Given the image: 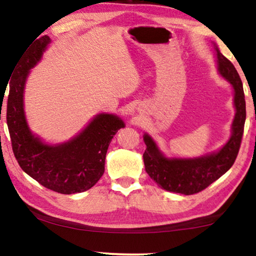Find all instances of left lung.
Wrapping results in <instances>:
<instances>
[{
	"label": "left lung",
	"instance_id": "1",
	"mask_svg": "<svg viewBox=\"0 0 256 256\" xmlns=\"http://www.w3.org/2000/svg\"><path fill=\"white\" fill-rule=\"evenodd\" d=\"M216 51L219 73L230 81L234 89L236 117L232 124V136L219 152L210 156L196 159H167L160 153L152 138L147 134L144 136L147 146L142 156L145 170L150 178L167 192L183 195H194L202 192L232 167L239 153L246 120L242 82L231 61L222 56L217 48Z\"/></svg>",
	"mask_w": 256,
	"mask_h": 256
}]
</instances>
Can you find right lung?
Instances as JSON below:
<instances>
[{
	"label": "right lung",
	"instance_id": "right-lung-1",
	"mask_svg": "<svg viewBox=\"0 0 256 256\" xmlns=\"http://www.w3.org/2000/svg\"><path fill=\"white\" fill-rule=\"evenodd\" d=\"M48 42V36H42L17 61L10 78L6 124L20 168L45 188L70 195L90 189L102 178L108 147L124 123L114 114H100L78 136L56 146L46 145L32 134L24 116V86L28 70L40 60Z\"/></svg>",
	"mask_w": 256,
	"mask_h": 256
}]
</instances>
